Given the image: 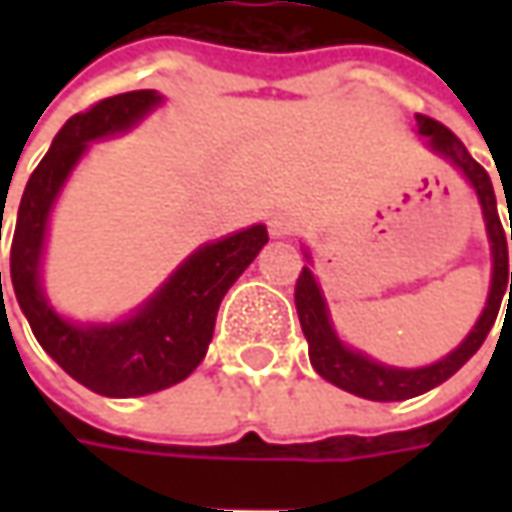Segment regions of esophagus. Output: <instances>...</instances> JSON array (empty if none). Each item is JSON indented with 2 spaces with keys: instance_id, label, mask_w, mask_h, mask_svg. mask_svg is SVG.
I'll return each mask as SVG.
<instances>
[{
  "instance_id": "34e87169",
  "label": "esophagus",
  "mask_w": 512,
  "mask_h": 512,
  "mask_svg": "<svg viewBox=\"0 0 512 512\" xmlns=\"http://www.w3.org/2000/svg\"><path fill=\"white\" fill-rule=\"evenodd\" d=\"M267 230H270L273 239H285V236H290V233L296 230V216H293V213H285V210H276V213L270 216V222H267Z\"/></svg>"
}]
</instances>
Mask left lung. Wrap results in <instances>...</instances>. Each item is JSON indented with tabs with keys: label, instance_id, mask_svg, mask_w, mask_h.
<instances>
[{
	"label": "left lung",
	"instance_id": "obj_1",
	"mask_svg": "<svg viewBox=\"0 0 512 512\" xmlns=\"http://www.w3.org/2000/svg\"><path fill=\"white\" fill-rule=\"evenodd\" d=\"M416 125H419V133L427 139V148L436 150L453 168L462 170L464 179L476 190L484 213L487 239H490V253H493V279H490L487 305H484L479 322L467 333V339L453 353H447L444 359H439V362L427 364V367L404 370V367H390V364L373 362L370 356H364L359 350H350L336 336L333 322H330V313H327L325 296H322V287L316 282L313 270L302 267V273L296 279V310H299L302 333H305L307 347H310V364H313V370L330 384L342 387V390L353 393V396L370 399V402H402V399L422 396L427 390H433V387L447 382L484 344L490 327H493L496 316H499L502 299L507 296V285H510L512 299V270L510 262H507V233H504L502 219H499L496 193H493V182H490L487 170L467 153L462 139L450 128H444L442 122L416 113Z\"/></svg>",
	"mask_w": 512,
	"mask_h": 512
}]
</instances>
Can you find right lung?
<instances>
[{
	"label": "right lung",
	"instance_id": "1",
	"mask_svg": "<svg viewBox=\"0 0 512 512\" xmlns=\"http://www.w3.org/2000/svg\"><path fill=\"white\" fill-rule=\"evenodd\" d=\"M159 102L162 96L156 90H130L70 116L39 168L30 173L10 245V282L36 342L76 382L113 399L148 396L187 379L205 359L225 293L267 245V227L253 225L199 247L122 322L73 325L48 305L39 285V267L50 207L65 179L88 150V142L125 133Z\"/></svg>",
	"mask_w": 512,
	"mask_h": 512
}]
</instances>
